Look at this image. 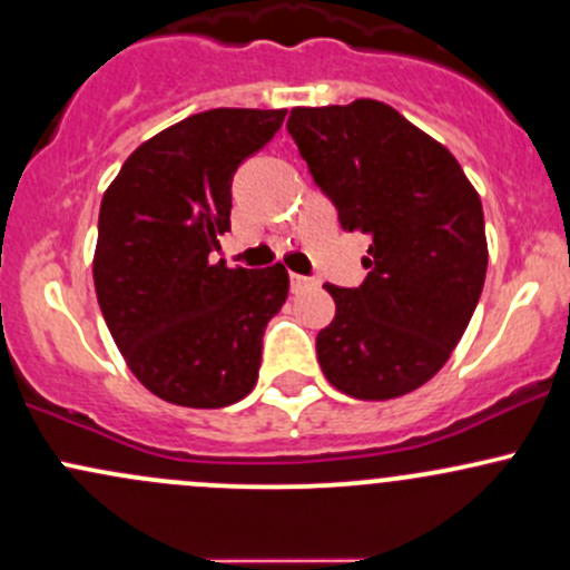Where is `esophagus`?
<instances>
[{
  "label": "esophagus",
  "instance_id": "obj_1",
  "mask_svg": "<svg viewBox=\"0 0 570 570\" xmlns=\"http://www.w3.org/2000/svg\"><path fill=\"white\" fill-rule=\"evenodd\" d=\"M316 281L314 278H308V275H297V273H292L289 275V286H292V292H303V289H308V286H314Z\"/></svg>",
  "mask_w": 570,
  "mask_h": 570
}]
</instances>
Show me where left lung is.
<instances>
[{
  "instance_id": "left-lung-1",
  "label": "left lung",
  "mask_w": 570,
  "mask_h": 570,
  "mask_svg": "<svg viewBox=\"0 0 570 570\" xmlns=\"http://www.w3.org/2000/svg\"><path fill=\"white\" fill-rule=\"evenodd\" d=\"M346 233L371 237L367 275L327 286L335 318L316 356L356 400L414 392L446 365L487 275L484 210L452 154L390 105L295 108L286 121Z\"/></svg>"
}]
</instances>
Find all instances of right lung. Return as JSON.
Returning <instances> with one entry per match:
<instances>
[{
  "label": "right lung",
  "instance_id": "obj_1",
  "mask_svg": "<svg viewBox=\"0 0 570 570\" xmlns=\"http://www.w3.org/2000/svg\"><path fill=\"white\" fill-rule=\"evenodd\" d=\"M286 110L216 108L154 135L99 205L94 286L146 390L186 409H224L254 390L262 335L289 295L284 265L210 262L229 229L235 170L271 142Z\"/></svg>",
  "mask_w": 570,
  "mask_h": 570
}]
</instances>
